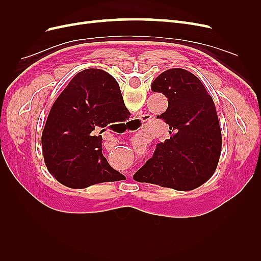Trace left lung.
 I'll use <instances>...</instances> for the list:
<instances>
[{"label":"left lung","instance_id":"obj_1","mask_svg":"<svg viewBox=\"0 0 261 261\" xmlns=\"http://www.w3.org/2000/svg\"><path fill=\"white\" fill-rule=\"evenodd\" d=\"M151 90L168 98L167 111L156 118L169 125L171 136L156 145L133 178L191 191L211 177L219 162L222 136L215 103L198 78L183 68L165 70Z\"/></svg>","mask_w":261,"mask_h":261}]
</instances>
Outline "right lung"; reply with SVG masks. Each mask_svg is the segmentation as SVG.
Returning <instances> with one entry per match:
<instances>
[{"mask_svg":"<svg viewBox=\"0 0 261 261\" xmlns=\"http://www.w3.org/2000/svg\"><path fill=\"white\" fill-rule=\"evenodd\" d=\"M127 115L112 75L98 68L78 73L55 100L42 132L49 172L70 188L124 178L102 154L100 134Z\"/></svg>","mask_w":261,"mask_h":261,"instance_id":"1","label":"right lung"}]
</instances>
